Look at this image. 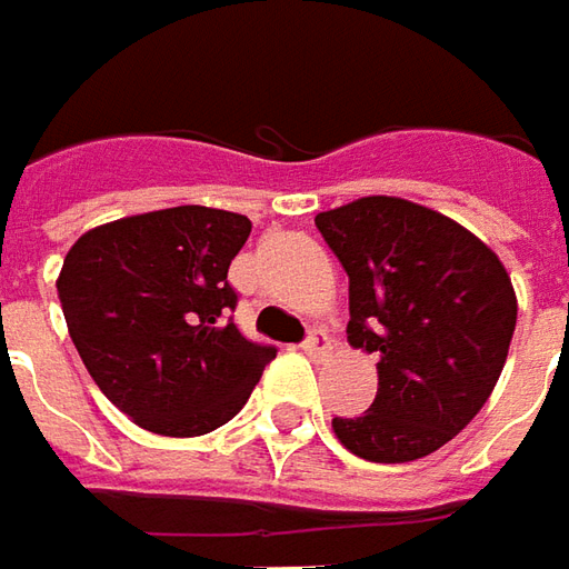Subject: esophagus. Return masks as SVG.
<instances>
[{"label": "esophagus", "mask_w": 569, "mask_h": 569, "mask_svg": "<svg viewBox=\"0 0 569 569\" xmlns=\"http://www.w3.org/2000/svg\"><path fill=\"white\" fill-rule=\"evenodd\" d=\"M303 350H307L310 357H316V360H322V357H329L331 353V338L322 329L310 331V338L303 341Z\"/></svg>", "instance_id": "1"}]
</instances>
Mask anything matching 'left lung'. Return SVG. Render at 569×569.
I'll return each instance as SVG.
<instances>
[{"label": "left lung", "instance_id": "1", "mask_svg": "<svg viewBox=\"0 0 569 569\" xmlns=\"http://www.w3.org/2000/svg\"><path fill=\"white\" fill-rule=\"evenodd\" d=\"M350 278L347 341L379 357L360 417H335L347 451L407 463L448 445L482 410L507 360L517 293L501 259L463 224L400 197L316 216Z\"/></svg>", "mask_w": 569, "mask_h": 569}]
</instances>
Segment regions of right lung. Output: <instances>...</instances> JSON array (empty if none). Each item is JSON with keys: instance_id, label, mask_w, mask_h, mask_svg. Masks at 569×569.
<instances>
[{"instance_id": "1", "label": "right lung", "mask_w": 569, "mask_h": 569, "mask_svg": "<svg viewBox=\"0 0 569 569\" xmlns=\"http://www.w3.org/2000/svg\"><path fill=\"white\" fill-rule=\"evenodd\" d=\"M250 219L174 206L90 228L59 272L68 335L99 391L156 436L193 438L247 403L276 347L231 322Z\"/></svg>"}]
</instances>
